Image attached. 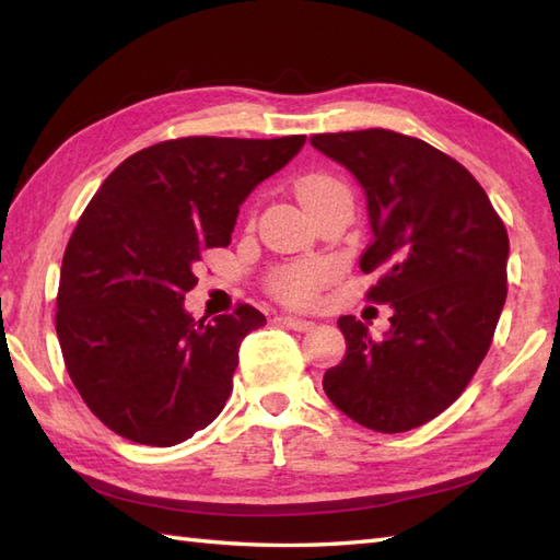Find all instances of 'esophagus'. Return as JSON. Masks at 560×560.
<instances>
[{
	"instance_id": "34e87169",
	"label": "esophagus",
	"mask_w": 560,
	"mask_h": 560,
	"mask_svg": "<svg viewBox=\"0 0 560 560\" xmlns=\"http://www.w3.org/2000/svg\"><path fill=\"white\" fill-rule=\"evenodd\" d=\"M277 323L289 327V329H295V331H311L315 327L313 319H303V317H291V315H281L277 317Z\"/></svg>"
}]
</instances>
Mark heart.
Instances as JSON below:
<instances>
[{"instance_id": "1", "label": "heart", "mask_w": 560, "mask_h": 560, "mask_svg": "<svg viewBox=\"0 0 560 560\" xmlns=\"http://www.w3.org/2000/svg\"><path fill=\"white\" fill-rule=\"evenodd\" d=\"M335 189H341V185L337 180H331V177L307 175L299 185V195H301L303 205L307 207L311 201L335 192ZM331 277H335V265L327 259H317V261H305V265H293L287 269H279L271 277L269 287H271V293L283 303L307 305Z\"/></svg>"}]
</instances>
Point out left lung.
<instances>
[{
  "instance_id": "left-lung-1",
  "label": "left lung",
  "mask_w": 560,
  "mask_h": 560,
  "mask_svg": "<svg viewBox=\"0 0 560 560\" xmlns=\"http://www.w3.org/2000/svg\"><path fill=\"white\" fill-rule=\"evenodd\" d=\"M311 144L363 187L373 243L361 269L377 273L368 299L392 307L380 339L339 317L347 355L325 373V395L371 431H411L462 395L491 347L508 231L474 175L421 139L361 129Z\"/></svg>"
}]
</instances>
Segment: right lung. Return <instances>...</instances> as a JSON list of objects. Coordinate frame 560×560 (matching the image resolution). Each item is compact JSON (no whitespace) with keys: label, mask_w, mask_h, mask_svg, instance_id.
<instances>
[{"label":"right lung","mask_w":560,"mask_h":560,"mask_svg":"<svg viewBox=\"0 0 560 560\" xmlns=\"http://www.w3.org/2000/svg\"><path fill=\"white\" fill-rule=\"evenodd\" d=\"M305 137H185L137 151L105 177L71 233L57 339L71 383L132 443L171 447L221 413L237 351L267 323L253 305L211 323L185 311L201 249L231 243L249 192Z\"/></svg>","instance_id":"1"}]
</instances>
